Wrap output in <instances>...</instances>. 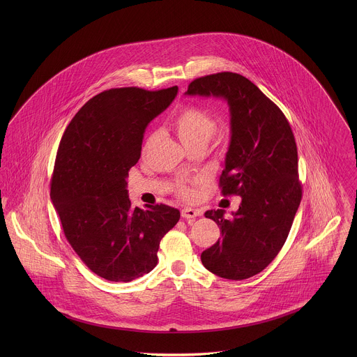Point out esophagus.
I'll return each instance as SVG.
<instances>
[{
	"label": "esophagus",
	"instance_id": "34e87169",
	"mask_svg": "<svg viewBox=\"0 0 357 357\" xmlns=\"http://www.w3.org/2000/svg\"><path fill=\"white\" fill-rule=\"evenodd\" d=\"M201 214H202V211L198 210V208L184 207V208L181 210V217L185 218V220H192V218H195V217H198V215H201Z\"/></svg>",
	"mask_w": 357,
	"mask_h": 357
}]
</instances>
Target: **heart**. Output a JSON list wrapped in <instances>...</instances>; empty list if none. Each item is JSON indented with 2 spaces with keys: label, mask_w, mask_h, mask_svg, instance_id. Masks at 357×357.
Here are the masks:
<instances>
[{
  "label": "heart",
  "mask_w": 357,
  "mask_h": 357,
  "mask_svg": "<svg viewBox=\"0 0 357 357\" xmlns=\"http://www.w3.org/2000/svg\"><path fill=\"white\" fill-rule=\"evenodd\" d=\"M173 129L185 146V149H204L217 130V118L213 112L198 105H184L173 118ZM155 140L151 135L144 146V153L150 149ZM202 184V178H194L188 183L176 185V194L185 201H195L198 198L197 187Z\"/></svg>",
  "instance_id": "obj_1"
}]
</instances>
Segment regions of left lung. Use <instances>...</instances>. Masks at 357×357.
<instances>
[{
  "mask_svg": "<svg viewBox=\"0 0 357 357\" xmlns=\"http://www.w3.org/2000/svg\"><path fill=\"white\" fill-rule=\"evenodd\" d=\"M187 95L224 98L231 112V143L220 176L224 197H242L232 218L207 210L221 238L201 259L211 273L243 280L264 271L283 248L303 198L298 153L282 109L236 73L194 79Z\"/></svg>",
  "mask_w": 357,
  "mask_h": 357,
  "instance_id": "left-lung-1",
  "label": "left lung"
}]
</instances>
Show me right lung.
<instances>
[{
	"mask_svg": "<svg viewBox=\"0 0 357 357\" xmlns=\"http://www.w3.org/2000/svg\"><path fill=\"white\" fill-rule=\"evenodd\" d=\"M177 91H104L82 105L61 136L52 202L74 252L107 280L130 282L151 272L160 239L180 218L167 204L133 208L126 183L140 159L147 125Z\"/></svg>",
	"mask_w": 357,
	"mask_h": 357,
	"instance_id": "1",
	"label": "right lung"
}]
</instances>
